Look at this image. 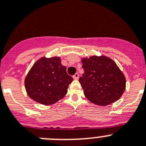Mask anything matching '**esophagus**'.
Segmentation results:
<instances>
[{"instance_id":"obj_1","label":"esophagus","mask_w":146,"mask_h":146,"mask_svg":"<svg viewBox=\"0 0 146 146\" xmlns=\"http://www.w3.org/2000/svg\"><path fill=\"white\" fill-rule=\"evenodd\" d=\"M73 78H74V79H78V78H79V74H78V73H76V74L74 75V76H73Z\"/></svg>"}]
</instances>
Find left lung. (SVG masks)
Here are the masks:
<instances>
[{
	"mask_svg": "<svg viewBox=\"0 0 146 146\" xmlns=\"http://www.w3.org/2000/svg\"><path fill=\"white\" fill-rule=\"evenodd\" d=\"M81 62L84 73L79 82L89 101L106 106L121 97L126 78L113 60L106 56H92L83 58Z\"/></svg>",
	"mask_w": 146,
	"mask_h": 146,
	"instance_id": "obj_1",
	"label": "left lung"
}]
</instances>
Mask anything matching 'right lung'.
I'll list each match as a JSON object with an SVG mask.
<instances>
[{"label":"right lung","instance_id":"1","mask_svg":"<svg viewBox=\"0 0 146 146\" xmlns=\"http://www.w3.org/2000/svg\"><path fill=\"white\" fill-rule=\"evenodd\" d=\"M73 81L60 57H42L31 68L25 80L27 94L43 105H52L65 97Z\"/></svg>","mask_w":146,"mask_h":146}]
</instances>
